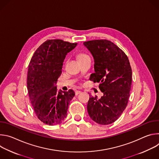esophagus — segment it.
<instances>
[{
  "mask_svg": "<svg viewBox=\"0 0 159 159\" xmlns=\"http://www.w3.org/2000/svg\"><path fill=\"white\" fill-rule=\"evenodd\" d=\"M80 93H81L80 90H76V91H75V95H78Z\"/></svg>",
  "mask_w": 159,
  "mask_h": 159,
  "instance_id": "34e87169",
  "label": "esophagus"
}]
</instances>
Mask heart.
I'll list each match as a JSON object with an SVG mask.
<instances>
[{"label":"heart","mask_w":159,"mask_h":159,"mask_svg":"<svg viewBox=\"0 0 159 159\" xmlns=\"http://www.w3.org/2000/svg\"><path fill=\"white\" fill-rule=\"evenodd\" d=\"M87 57H89V56L85 53H80L78 55V60H81V59H83V58H87Z\"/></svg>","instance_id":"b5f03b06"}]
</instances>
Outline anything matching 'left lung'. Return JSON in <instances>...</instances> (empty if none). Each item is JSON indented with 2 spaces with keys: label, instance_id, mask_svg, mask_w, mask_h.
Instances as JSON below:
<instances>
[{
  "label": "left lung",
  "instance_id": "8db88e82",
  "mask_svg": "<svg viewBox=\"0 0 159 159\" xmlns=\"http://www.w3.org/2000/svg\"><path fill=\"white\" fill-rule=\"evenodd\" d=\"M94 59L95 72L90 80L99 82L103 96L89 98V115L94 121L109 125L116 121L125 109L129 97L132 70L128 57L112 42L94 39L84 42Z\"/></svg>",
  "mask_w": 159,
  "mask_h": 159
}]
</instances>
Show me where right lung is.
I'll return each mask as SVG.
<instances>
[{
  "label": "right lung",
  "instance_id": "1",
  "mask_svg": "<svg viewBox=\"0 0 159 159\" xmlns=\"http://www.w3.org/2000/svg\"><path fill=\"white\" fill-rule=\"evenodd\" d=\"M77 44L58 39H48L35 51L29 63L27 87L30 99L36 116L46 125L61 123L75 96L72 89L58 92L55 85L66 55Z\"/></svg>",
  "mask_w": 159,
  "mask_h": 159
}]
</instances>
